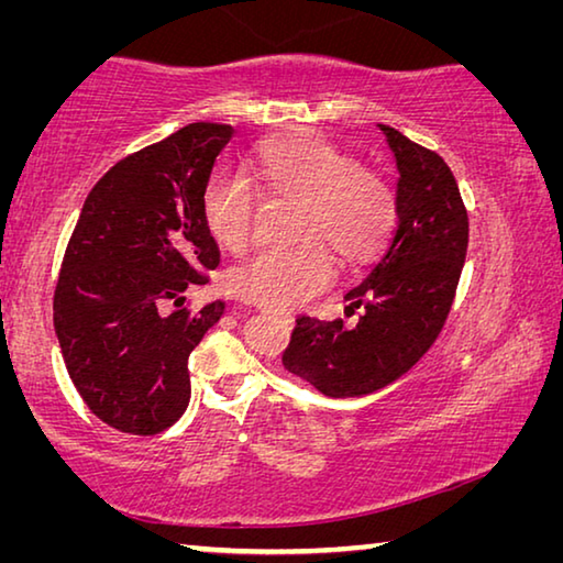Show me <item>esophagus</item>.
<instances>
[{
  "mask_svg": "<svg viewBox=\"0 0 563 563\" xmlns=\"http://www.w3.org/2000/svg\"><path fill=\"white\" fill-rule=\"evenodd\" d=\"M261 310H263V312H273L275 318H280L283 322H288V325H292V320H295V318L290 316V312H275V310H268V308H261Z\"/></svg>",
  "mask_w": 563,
  "mask_h": 563,
  "instance_id": "esophagus-1",
  "label": "esophagus"
}]
</instances>
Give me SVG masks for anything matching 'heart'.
<instances>
[{
	"instance_id": "b5f03b06",
	"label": "heart",
	"mask_w": 563,
	"mask_h": 563,
	"mask_svg": "<svg viewBox=\"0 0 563 563\" xmlns=\"http://www.w3.org/2000/svg\"><path fill=\"white\" fill-rule=\"evenodd\" d=\"M300 201L290 245H265L235 268L238 298L268 310H292L332 283L342 261L362 265L385 251L397 225V196L375 170L360 168L345 151L312 133L273 139L245 166L243 176L218 174L208 180L201 211L208 233L231 253H243L255 235L258 196Z\"/></svg>"
}]
</instances>
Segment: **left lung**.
Listing matches in <instances>:
<instances>
[{
	"instance_id": "left-lung-1",
	"label": "left lung",
	"mask_w": 563,
	"mask_h": 563,
	"mask_svg": "<svg viewBox=\"0 0 563 563\" xmlns=\"http://www.w3.org/2000/svg\"><path fill=\"white\" fill-rule=\"evenodd\" d=\"M399 170L397 231L342 320L300 316L283 365L328 397H365L393 385L432 347L450 316L470 243V218L450 166L434 151L377 123Z\"/></svg>"
}]
</instances>
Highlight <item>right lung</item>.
Segmentation results:
<instances>
[{"label":"right lung","instance_id":"right-lung-1","mask_svg":"<svg viewBox=\"0 0 563 563\" xmlns=\"http://www.w3.org/2000/svg\"><path fill=\"white\" fill-rule=\"evenodd\" d=\"M228 123H188L119 161L84 201L54 290V330L74 387L101 422L158 434L186 412L188 355L225 302L184 308L221 251L201 198Z\"/></svg>","mask_w":563,"mask_h":563}]
</instances>
